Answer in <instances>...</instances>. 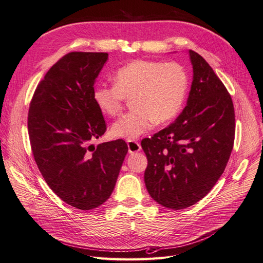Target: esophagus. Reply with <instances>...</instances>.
Returning a JSON list of instances; mask_svg holds the SVG:
<instances>
[{"instance_id":"obj_1","label":"esophagus","mask_w":263,"mask_h":263,"mask_svg":"<svg viewBox=\"0 0 263 263\" xmlns=\"http://www.w3.org/2000/svg\"><path fill=\"white\" fill-rule=\"evenodd\" d=\"M127 146H128V153L129 154L138 153V151H140V149H141L139 142L135 141V140H128V141H127Z\"/></svg>"}]
</instances>
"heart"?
<instances>
[{
  "mask_svg": "<svg viewBox=\"0 0 263 263\" xmlns=\"http://www.w3.org/2000/svg\"><path fill=\"white\" fill-rule=\"evenodd\" d=\"M114 85L98 84L92 98L100 112L107 116L119 113L125 98H130L132 110L110 127L116 138L135 140L153 128L154 124L169 123L185 101L187 76L177 62L134 60L118 68Z\"/></svg>",
  "mask_w": 263,
  "mask_h": 263,
  "instance_id": "1",
  "label": "heart"
}]
</instances>
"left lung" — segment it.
I'll return each instance as SVG.
<instances>
[{"label":"left lung","instance_id":"left-lung-1","mask_svg":"<svg viewBox=\"0 0 263 263\" xmlns=\"http://www.w3.org/2000/svg\"><path fill=\"white\" fill-rule=\"evenodd\" d=\"M193 81L186 106L154 137L141 141L145 184L154 200L182 210L208 194L224 172L235 139V110L225 85L205 59L189 50Z\"/></svg>","mask_w":263,"mask_h":263}]
</instances>
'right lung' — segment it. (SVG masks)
Listing matches in <instances>:
<instances>
[{"label": "right lung", "instance_id": "1", "mask_svg": "<svg viewBox=\"0 0 263 263\" xmlns=\"http://www.w3.org/2000/svg\"><path fill=\"white\" fill-rule=\"evenodd\" d=\"M106 52H70L38 84L28 112L31 150L42 176L63 202L89 211L112 194L128 147L123 139L92 142L106 130L94 104Z\"/></svg>", "mask_w": 263, "mask_h": 263}]
</instances>
